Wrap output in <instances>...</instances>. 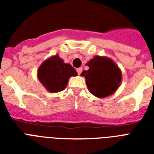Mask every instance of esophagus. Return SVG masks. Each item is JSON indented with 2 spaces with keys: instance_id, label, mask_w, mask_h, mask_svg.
<instances>
[{
  "instance_id": "obj_1",
  "label": "esophagus",
  "mask_w": 154,
  "mask_h": 154,
  "mask_svg": "<svg viewBox=\"0 0 154 154\" xmlns=\"http://www.w3.org/2000/svg\"><path fill=\"white\" fill-rule=\"evenodd\" d=\"M82 72V67L77 68V74H78V75H80Z\"/></svg>"
}]
</instances>
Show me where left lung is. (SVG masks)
Returning <instances> with one entry per match:
<instances>
[{"label":"left lung","instance_id":"obj_1","mask_svg":"<svg viewBox=\"0 0 154 154\" xmlns=\"http://www.w3.org/2000/svg\"><path fill=\"white\" fill-rule=\"evenodd\" d=\"M89 69L81 75L86 78L87 88L97 97H106L113 94L121 82V72L113 61L97 56L87 63Z\"/></svg>","mask_w":154,"mask_h":154}]
</instances>
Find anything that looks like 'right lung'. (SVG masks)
Segmentation results:
<instances>
[{"instance_id": "right-lung-1", "label": "right lung", "mask_w": 154, "mask_h": 154, "mask_svg": "<svg viewBox=\"0 0 154 154\" xmlns=\"http://www.w3.org/2000/svg\"><path fill=\"white\" fill-rule=\"evenodd\" d=\"M77 75L73 67L64 63L57 55L44 61L38 70V80L50 92L63 91L69 77Z\"/></svg>"}]
</instances>
